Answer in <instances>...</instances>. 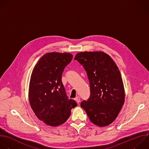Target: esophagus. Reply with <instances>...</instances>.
<instances>
[{
  "label": "esophagus",
  "instance_id": "1",
  "mask_svg": "<svg viewBox=\"0 0 149 149\" xmlns=\"http://www.w3.org/2000/svg\"><path fill=\"white\" fill-rule=\"evenodd\" d=\"M75 100L76 101V102H77V104H79L80 102V101H81V99H80V97L79 96H77L75 98Z\"/></svg>",
  "mask_w": 149,
  "mask_h": 149
}]
</instances>
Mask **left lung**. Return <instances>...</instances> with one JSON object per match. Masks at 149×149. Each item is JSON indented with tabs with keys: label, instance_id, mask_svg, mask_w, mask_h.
<instances>
[{
	"label": "left lung",
	"instance_id": "1",
	"mask_svg": "<svg viewBox=\"0 0 149 149\" xmlns=\"http://www.w3.org/2000/svg\"><path fill=\"white\" fill-rule=\"evenodd\" d=\"M74 60L84 67L89 82V97L81 107L93 124L100 127L110 125L125 102L123 84L116 64L103 52L79 53Z\"/></svg>",
	"mask_w": 149,
	"mask_h": 149
}]
</instances>
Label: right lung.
<instances>
[{
  "label": "right lung",
  "mask_w": 149,
  "mask_h": 149,
  "mask_svg": "<svg viewBox=\"0 0 149 149\" xmlns=\"http://www.w3.org/2000/svg\"><path fill=\"white\" fill-rule=\"evenodd\" d=\"M70 53H49L38 60L33 71L29 86L30 104L36 116L45 124L57 126L65 122L72 108L62 82L64 68L72 60Z\"/></svg>",
  "instance_id": "1"
}]
</instances>
